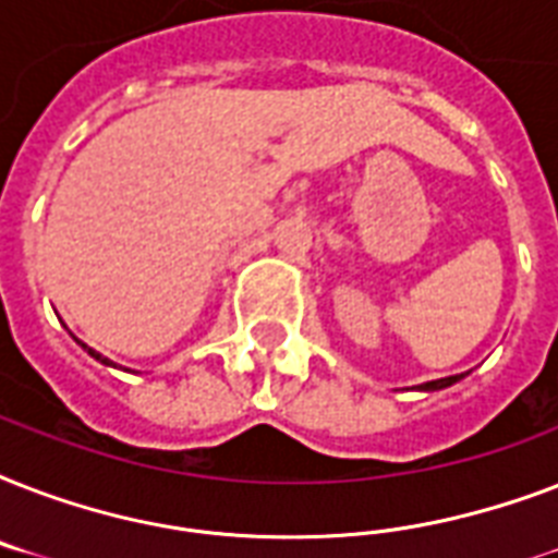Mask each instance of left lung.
<instances>
[{"mask_svg": "<svg viewBox=\"0 0 558 558\" xmlns=\"http://www.w3.org/2000/svg\"><path fill=\"white\" fill-rule=\"evenodd\" d=\"M458 379H463V373H460V376H446V379L425 381V385H420V390H442V388H449V385H454Z\"/></svg>", "mask_w": 558, "mask_h": 558, "instance_id": "obj_1", "label": "left lung"}]
</instances>
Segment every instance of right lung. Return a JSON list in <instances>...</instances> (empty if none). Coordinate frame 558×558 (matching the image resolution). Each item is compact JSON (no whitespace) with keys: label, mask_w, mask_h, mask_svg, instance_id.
<instances>
[{"label":"right lung","mask_w":558,"mask_h":558,"mask_svg":"<svg viewBox=\"0 0 558 558\" xmlns=\"http://www.w3.org/2000/svg\"><path fill=\"white\" fill-rule=\"evenodd\" d=\"M83 350H86V353H89V356H95V359H98L100 365H112V362H109L107 356H100V353H95V350H92V348H86V344H83Z\"/></svg>","instance_id":"add662e5"}]
</instances>
